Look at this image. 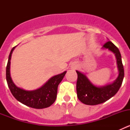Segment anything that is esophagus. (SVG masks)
Instances as JSON below:
<instances>
[{
    "instance_id": "obj_1",
    "label": "esophagus",
    "mask_w": 130,
    "mask_h": 130,
    "mask_svg": "<svg viewBox=\"0 0 130 130\" xmlns=\"http://www.w3.org/2000/svg\"><path fill=\"white\" fill-rule=\"evenodd\" d=\"M77 68V65H75V66H73V68Z\"/></svg>"
}]
</instances>
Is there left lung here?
<instances>
[{
    "label": "left lung",
    "mask_w": 130,
    "mask_h": 130,
    "mask_svg": "<svg viewBox=\"0 0 130 130\" xmlns=\"http://www.w3.org/2000/svg\"><path fill=\"white\" fill-rule=\"evenodd\" d=\"M103 47L108 49L114 53L117 60L119 75L112 83L104 87H98L91 83L83 73L76 71L77 73L76 89L77 98L82 103L89 105L102 104L117 94L122 85L124 76V66L122 62L121 55L117 46L111 41H108L103 45Z\"/></svg>",
    "instance_id": "left-lung-1"
}]
</instances>
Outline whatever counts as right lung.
I'll return each mask as SVG.
<instances>
[{
    "mask_svg": "<svg viewBox=\"0 0 130 130\" xmlns=\"http://www.w3.org/2000/svg\"><path fill=\"white\" fill-rule=\"evenodd\" d=\"M15 47L12 48L9 55L6 73L7 83L12 95L17 100L30 107L43 109L51 106L56 100L58 86L64 78L66 71L51 77L44 85L37 90L27 91L19 88L13 83L10 73V60Z\"/></svg>",
    "mask_w": 130,
    "mask_h": 130,
    "instance_id": "1",
    "label": "right lung"
}]
</instances>
